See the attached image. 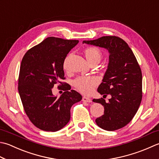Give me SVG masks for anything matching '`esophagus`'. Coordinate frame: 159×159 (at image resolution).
I'll use <instances>...</instances> for the list:
<instances>
[{
	"label": "esophagus",
	"mask_w": 159,
	"mask_h": 159,
	"mask_svg": "<svg viewBox=\"0 0 159 159\" xmlns=\"http://www.w3.org/2000/svg\"><path fill=\"white\" fill-rule=\"evenodd\" d=\"M82 101L84 102H92V99L89 97H86V96H83L82 98Z\"/></svg>",
	"instance_id": "1"
}]
</instances>
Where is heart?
I'll return each instance as SVG.
<instances>
[{"label":"heart","mask_w":159,"mask_h":159,"mask_svg":"<svg viewBox=\"0 0 159 159\" xmlns=\"http://www.w3.org/2000/svg\"><path fill=\"white\" fill-rule=\"evenodd\" d=\"M85 57L90 64L100 63L102 58V54L99 49L93 47H88L84 50ZM69 57H67L63 61V67L64 70H67L69 67ZM97 79L94 77L82 76L74 81V86L79 92L84 94H89L97 85Z\"/></svg>","instance_id":"b5f03b06"}]
</instances>
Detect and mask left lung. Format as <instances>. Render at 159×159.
<instances>
[{
	"mask_svg": "<svg viewBox=\"0 0 159 159\" xmlns=\"http://www.w3.org/2000/svg\"><path fill=\"white\" fill-rule=\"evenodd\" d=\"M83 43L106 49L109 63L98 92L111 95L109 102L102 98L93 101L104 107V114L96 119L98 127L107 131L122 128L137 112L142 100V73L137 60L127 43L115 36H102Z\"/></svg>",
	"mask_w": 159,
	"mask_h": 159,
	"instance_id": "left-lung-1",
	"label": "left lung"
}]
</instances>
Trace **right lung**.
I'll list each match as a JSON object with an SVG mask.
<instances>
[{"instance_id": "1", "label": "right lung", "mask_w": 159, "mask_h": 159, "mask_svg": "<svg viewBox=\"0 0 159 159\" xmlns=\"http://www.w3.org/2000/svg\"><path fill=\"white\" fill-rule=\"evenodd\" d=\"M79 40L48 37L29 49L22 59L18 92L25 111L34 125L46 132H57L70 120V109L82 96L61 82L65 79L63 61ZM56 84L65 85L59 98L52 94Z\"/></svg>"}]
</instances>
